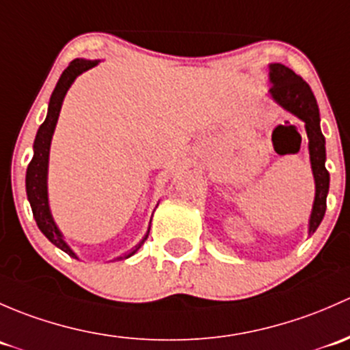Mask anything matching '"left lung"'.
<instances>
[{
    "mask_svg": "<svg viewBox=\"0 0 350 350\" xmlns=\"http://www.w3.org/2000/svg\"><path fill=\"white\" fill-rule=\"evenodd\" d=\"M269 79L273 85L269 89L273 99L282 104L284 109L305 121L310 139V160L315 176V202H313L312 217H310L308 232L313 234L322 222L327 208V193H329V172L325 168V138L320 131L319 104L312 89L300 75L283 64L269 66Z\"/></svg>",
    "mask_w": 350,
    "mask_h": 350,
    "instance_id": "8db88e82",
    "label": "left lung"
}]
</instances>
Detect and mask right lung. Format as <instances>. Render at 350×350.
Wrapping results in <instances>:
<instances>
[{"label": "right lung", "mask_w": 350, "mask_h": 350, "mask_svg": "<svg viewBox=\"0 0 350 350\" xmlns=\"http://www.w3.org/2000/svg\"><path fill=\"white\" fill-rule=\"evenodd\" d=\"M96 64L97 60L75 59L72 60L70 66L62 72L55 89H53L52 97H50L49 114H46L45 121H43L40 128H38L37 138H35V143H33V151H35L33 158H31V161L28 163V168H27V196H28V200H30L31 211H33V217L35 221H37L38 229L45 234V237L50 241V243H53L57 247L66 251L68 256H72V258L75 259H77V256L72 253L70 247H68L66 241L62 239V234H60V230L57 229L55 222H53L52 215H50L49 199H46V167H49L50 142H52L53 129H55L57 120H59V113H60V107H62L64 96H66L68 88H70V84L74 82V79L77 77L79 74H82L84 70H88V68L94 67ZM146 237H148V234H146ZM146 237L135 247V250L131 251V253L120 256L118 259H124L135 254L136 251L145 244Z\"/></svg>", "instance_id": "add662e5"}]
</instances>
